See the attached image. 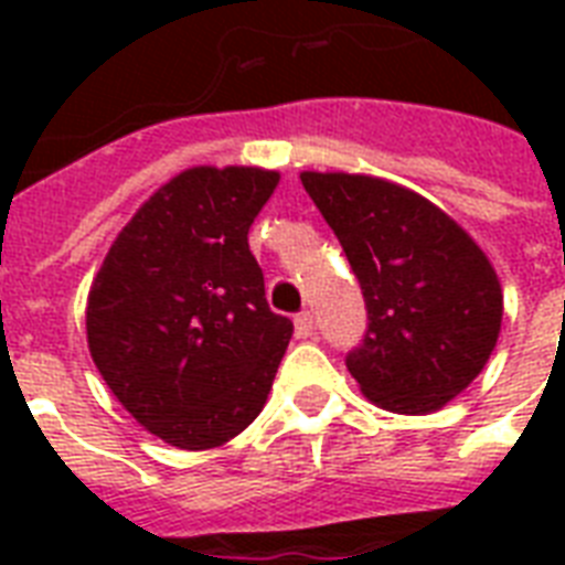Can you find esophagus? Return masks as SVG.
I'll use <instances>...</instances> for the list:
<instances>
[{
  "mask_svg": "<svg viewBox=\"0 0 565 565\" xmlns=\"http://www.w3.org/2000/svg\"><path fill=\"white\" fill-rule=\"evenodd\" d=\"M292 326H296V340H308V337H313V313L305 310L292 319Z\"/></svg>",
  "mask_w": 565,
  "mask_h": 565,
  "instance_id": "1",
  "label": "esophagus"
}]
</instances>
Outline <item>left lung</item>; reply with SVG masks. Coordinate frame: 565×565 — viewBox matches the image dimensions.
Instances as JSON below:
<instances>
[{"label": "left lung", "instance_id": "8db88e82", "mask_svg": "<svg viewBox=\"0 0 565 565\" xmlns=\"http://www.w3.org/2000/svg\"><path fill=\"white\" fill-rule=\"evenodd\" d=\"M334 228L370 328L345 366L372 404L407 416L439 411L499 343V275L481 246L425 195L352 172H301Z\"/></svg>", "mask_w": 565, "mask_h": 565}]
</instances>
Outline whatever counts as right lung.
I'll list each match as a JSON object with an SVG mask.
<instances>
[{
  "mask_svg": "<svg viewBox=\"0 0 565 565\" xmlns=\"http://www.w3.org/2000/svg\"><path fill=\"white\" fill-rule=\"evenodd\" d=\"M278 172L190 167L117 234L87 296V345L149 434L204 451L264 411L292 322L266 305L248 228Z\"/></svg>",
  "mask_w": 565,
  "mask_h": 565,
  "instance_id": "obj_1",
  "label": "right lung"
}]
</instances>
